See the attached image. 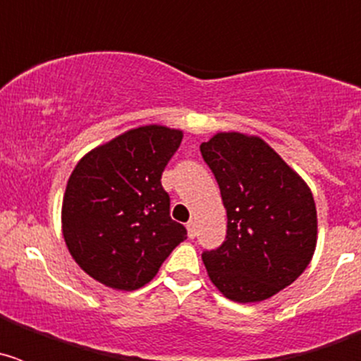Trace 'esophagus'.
<instances>
[{"mask_svg":"<svg viewBox=\"0 0 361 361\" xmlns=\"http://www.w3.org/2000/svg\"><path fill=\"white\" fill-rule=\"evenodd\" d=\"M188 228V237L190 238H195L197 237V226H195V220H190L186 224Z\"/></svg>","mask_w":361,"mask_h":361,"instance_id":"1","label":"esophagus"}]
</instances>
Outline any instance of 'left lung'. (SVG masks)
Instances as JSON below:
<instances>
[{"label":"left lung","instance_id":"obj_1","mask_svg":"<svg viewBox=\"0 0 361 361\" xmlns=\"http://www.w3.org/2000/svg\"><path fill=\"white\" fill-rule=\"evenodd\" d=\"M228 213L226 240L204 250L219 291L260 302L298 279L317 245V206L307 184L258 137L216 133L200 145Z\"/></svg>","mask_w":361,"mask_h":361}]
</instances>
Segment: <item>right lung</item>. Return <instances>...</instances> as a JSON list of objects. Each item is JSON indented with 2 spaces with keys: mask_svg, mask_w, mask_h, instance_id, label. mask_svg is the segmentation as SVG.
<instances>
[{
  "mask_svg": "<svg viewBox=\"0 0 361 361\" xmlns=\"http://www.w3.org/2000/svg\"><path fill=\"white\" fill-rule=\"evenodd\" d=\"M183 132L141 126L92 149L72 171L63 199V237L92 279L133 291L157 275L186 228L170 216L162 188Z\"/></svg>",
  "mask_w": 361,
  "mask_h": 361,
  "instance_id": "right-lung-1",
  "label": "right lung"
}]
</instances>
